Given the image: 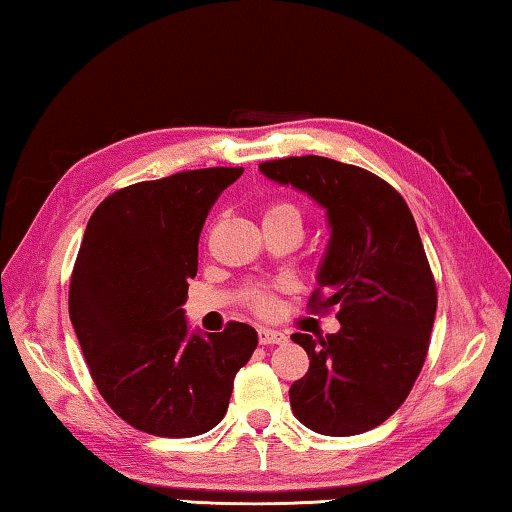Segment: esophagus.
<instances>
[{"label":"esophagus","instance_id":"1","mask_svg":"<svg viewBox=\"0 0 512 512\" xmlns=\"http://www.w3.org/2000/svg\"><path fill=\"white\" fill-rule=\"evenodd\" d=\"M258 341H261V345H279L286 341V334L279 332V329L261 327L258 329Z\"/></svg>","mask_w":512,"mask_h":512}]
</instances>
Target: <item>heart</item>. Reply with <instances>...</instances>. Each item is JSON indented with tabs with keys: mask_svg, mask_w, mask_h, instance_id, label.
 I'll return each instance as SVG.
<instances>
[{
	"mask_svg": "<svg viewBox=\"0 0 512 512\" xmlns=\"http://www.w3.org/2000/svg\"><path fill=\"white\" fill-rule=\"evenodd\" d=\"M279 217H293V219H300V212H297L295 206H290V203H274V206L267 208L265 212V219H279ZM249 304L254 306L258 313H270L274 300H272V293L267 290L265 286H256L249 290Z\"/></svg>",
	"mask_w": 512,
	"mask_h": 512,
	"instance_id": "1",
	"label": "heart"
}]
</instances>
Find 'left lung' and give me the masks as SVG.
Wrapping results in <instances>:
<instances>
[{
    "label": "left lung",
    "mask_w": 512,
    "mask_h": 512,
    "mask_svg": "<svg viewBox=\"0 0 512 512\" xmlns=\"http://www.w3.org/2000/svg\"><path fill=\"white\" fill-rule=\"evenodd\" d=\"M258 169L325 210L329 242L311 309L341 306L336 334L290 336L311 359L290 407L320 435H359L405 403L426 361L437 288L419 229L403 196L366 169L318 155Z\"/></svg>",
    "instance_id": "8db88e82"
}]
</instances>
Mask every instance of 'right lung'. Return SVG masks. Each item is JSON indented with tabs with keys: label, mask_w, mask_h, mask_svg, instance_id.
I'll use <instances>...</instances> for the list:
<instances>
[{
	"label": "right lung",
	"mask_w": 512,
	"mask_h": 512,
	"mask_svg": "<svg viewBox=\"0 0 512 512\" xmlns=\"http://www.w3.org/2000/svg\"><path fill=\"white\" fill-rule=\"evenodd\" d=\"M245 169H196L109 194L86 224L68 309L93 382L132 428L194 437L229 410L258 334L190 329L183 304L210 208Z\"/></svg>",
	"instance_id": "obj_1"
}]
</instances>
